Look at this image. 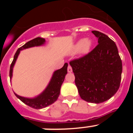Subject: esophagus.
Instances as JSON below:
<instances>
[{
	"instance_id": "esophagus-1",
	"label": "esophagus",
	"mask_w": 133,
	"mask_h": 133,
	"mask_svg": "<svg viewBox=\"0 0 133 133\" xmlns=\"http://www.w3.org/2000/svg\"><path fill=\"white\" fill-rule=\"evenodd\" d=\"M67 70H68V72H72V67H71V66H70V64H69V66H68Z\"/></svg>"
}]
</instances>
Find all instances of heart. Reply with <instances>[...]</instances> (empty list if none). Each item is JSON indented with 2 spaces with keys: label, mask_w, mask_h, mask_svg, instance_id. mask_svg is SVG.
Masks as SVG:
<instances>
[{
  "label": "heart",
  "mask_w": 133,
  "mask_h": 133,
  "mask_svg": "<svg viewBox=\"0 0 133 133\" xmlns=\"http://www.w3.org/2000/svg\"><path fill=\"white\" fill-rule=\"evenodd\" d=\"M91 45H92V41L89 38L81 40L74 46L73 51L74 52H77V51H79L81 50L82 52L86 53L89 51Z\"/></svg>",
  "instance_id": "b5f03b06"
}]
</instances>
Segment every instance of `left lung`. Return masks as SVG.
Listing matches in <instances>:
<instances>
[{
	"mask_svg": "<svg viewBox=\"0 0 133 133\" xmlns=\"http://www.w3.org/2000/svg\"><path fill=\"white\" fill-rule=\"evenodd\" d=\"M92 32L98 38V44L88 54L69 63L80 97L85 101L98 104L117 92L123 66L115 42L101 32Z\"/></svg>",
	"mask_w": 133,
	"mask_h": 133,
	"instance_id": "8db88e82",
	"label": "left lung"
}]
</instances>
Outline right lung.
Listing matches in <instances>:
<instances>
[{
	"instance_id": "1",
	"label": "right lung",
	"mask_w": 133,
	"mask_h": 133,
	"mask_svg": "<svg viewBox=\"0 0 133 133\" xmlns=\"http://www.w3.org/2000/svg\"><path fill=\"white\" fill-rule=\"evenodd\" d=\"M45 42V39L43 38L37 37L31 41L27 42L25 44L22 46L21 47L18 48L17 51L14 56V59L12 62L10 66V72H9V76L11 79L12 75V68L14 66L16 58L18 57L20 53V50L23 49H28V48L32 47L35 46H40L44 44ZM67 66L68 63H65L63 67L61 69L56 70L54 72L52 77L50 80L49 85L46 89L44 90L43 93H41L39 96L34 98H27L24 97H21L19 95H16V97L19 98L21 101L23 102L28 106L33 108L35 109H40L49 106L50 104H52L56 101L58 96L60 95V90H61V85L64 81L65 75L67 73Z\"/></svg>"
}]
</instances>
